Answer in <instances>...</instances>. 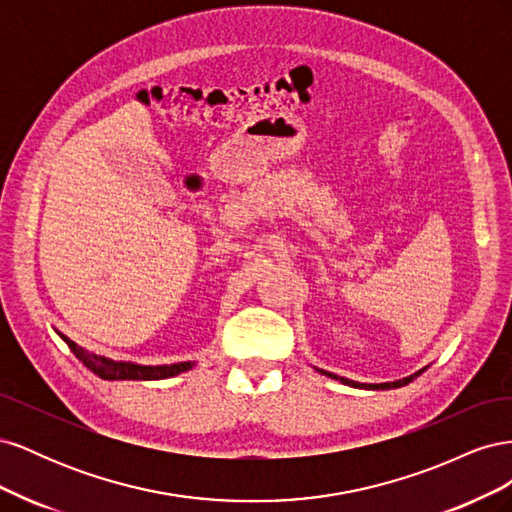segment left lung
Returning <instances> with one entry per match:
<instances>
[{
    "instance_id": "left-lung-1",
    "label": "left lung",
    "mask_w": 512,
    "mask_h": 512,
    "mask_svg": "<svg viewBox=\"0 0 512 512\" xmlns=\"http://www.w3.org/2000/svg\"><path fill=\"white\" fill-rule=\"evenodd\" d=\"M427 367H423L421 371H416V374H412V376H408V378H404V380H395V382H382V384H361V382H354V380H348V378H342V376H335V374H329V371H324V369H318L320 374H324V376H329V378H333V380H339L342 384H348V386H356V389H371V391H384V389H399V386H406V384H410L416 376H421L423 371H425Z\"/></svg>"
}]
</instances>
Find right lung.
<instances>
[{
    "label": "right lung",
    "instance_id": "right-lung-1",
    "mask_svg": "<svg viewBox=\"0 0 512 512\" xmlns=\"http://www.w3.org/2000/svg\"><path fill=\"white\" fill-rule=\"evenodd\" d=\"M57 335L68 344V348L74 352L76 359H79L87 369L94 371V374L100 376L102 380H164V378L183 374V371L194 367L192 361L173 363V365H138L130 361H113V359H106V356H98L94 352L81 348L64 333L57 331Z\"/></svg>",
    "mask_w": 512,
    "mask_h": 512
}]
</instances>
